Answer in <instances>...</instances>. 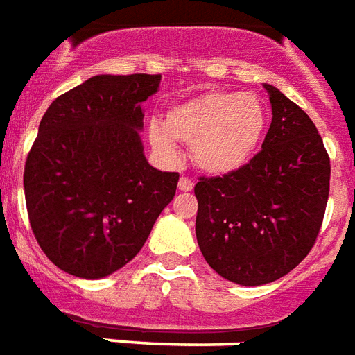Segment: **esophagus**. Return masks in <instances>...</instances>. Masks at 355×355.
I'll return each mask as SVG.
<instances>
[{
    "mask_svg": "<svg viewBox=\"0 0 355 355\" xmlns=\"http://www.w3.org/2000/svg\"><path fill=\"white\" fill-rule=\"evenodd\" d=\"M178 190L180 191H191L193 190V182L188 177H180L178 180Z\"/></svg>",
    "mask_w": 355,
    "mask_h": 355,
    "instance_id": "1",
    "label": "esophagus"
}]
</instances>
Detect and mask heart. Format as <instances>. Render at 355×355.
I'll return each instance as SVG.
<instances>
[{"mask_svg":"<svg viewBox=\"0 0 355 355\" xmlns=\"http://www.w3.org/2000/svg\"><path fill=\"white\" fill-rule=\"evenodd\" d=\"M267 130L263 101L252 94L207 90L169 105L162 124L150 125L152 146L177 157V143L190 144L193 165L207 175H230L248 164Z\"/></svg>","mask_w":355,"mask_h":355,"instance_id":"obj_1","label":"heart"}]
</instances>
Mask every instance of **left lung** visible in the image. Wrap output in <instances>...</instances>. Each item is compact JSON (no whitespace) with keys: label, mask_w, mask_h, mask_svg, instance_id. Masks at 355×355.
<instances>
[{"label":"left lung","mask_w":355,"mask_h":355,"mask_svg":"<svg viewBox=\"0 0 355 355\" xmlns=\"http://www.w3.org/2000/svg\"><path fill=\"white\" fill-rule=\"evenodd\" d=\"M272 107L261 150L235 173L201 177L196 235L207 263L235 284L275 282L316 243L331 164L309 114L265 84Z\"/></svg>","instance_id":"obj_1"}]
</instances>
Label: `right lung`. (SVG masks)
Returning <instances> with one entry per match:
<instances>
[{
    "label": "right lung",
    "mask_w": 355,
    "mask_h": 355,
    "mask_svg": "<svg viewBox=\"0 0 355 355\" xmlns=\"http://www.w3.org/2000/svg\"><path fill=\"white\" fill-rule=\"evenodd\" d=\"M162 75H97L56 97L39 124L24 167L33 235L62 271L103 278L135 258L178 173L143 154L141 103Z\"/></svg>",
    "instance_id": "add662e5"
}]
</instances>
